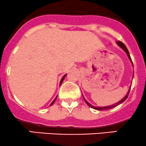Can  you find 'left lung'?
I'll list each match as a JSON object with an SVG mask.
<instances>
[{"label": "left lung", "mask_w": 146, "mask_h": 146, "mask_svg": "<svg viewBox=\"0 0 146 146\" xmlns=\"http://www.w3.org/2000/svg\"><path fill=\"white\" fill-rule=\"evenodd\" d=\"M117 45L119 46V47H121V48H122V50H123L125 52L126 54H127V56H128V57H129V59L130 61H131V64H133V63H132V61H131V57H130V54H129V52L128 50H127V47H126V46L125 45V44H124L123 42H121V41H117ZM130 89H131V87H130V88H129V91H128V92L127 93V94H126V96H125V97L123 98V99H121L120 101H118V102H117V103H116V104H113V105L107 106H101V107H100V106H94L91 105V104H90V103L88 102V101H86V100H85V99H84V100H85V102H86V104H87V105L89 106H90V107H91V108H94V109H95V110H108V109H110V108H114V107L117 106L119 105V104H122V102H124V101H125L126 100V99H127V97H128L129 93V92H130Z\"/></svg>", "instance_id": "obj_1"}]
</instances>
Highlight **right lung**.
<instances>
[{"label":"right lung","mask_w":146,"mask_h":146,"mask_svg":"<svg viewBox=\"0 0 146 146\" xmlns=\"http://www.w3.org/2000/svg\"><path fill=\"white\" fill-rule=\"evenodd\" d=\"M66 75H64V76H63V78H61V81H60V85H61V83H62L63 80H64V78H65V77H66ZM56 97H57V96H56V98H55V99H54V101H52V104H50V106H52V104H54V102H55V101H56Z\"/></svg>","instance_id":"1"}]
</instances>
